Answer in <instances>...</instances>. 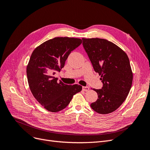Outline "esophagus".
Wrapping results in <instances>:
<instances>
[{
	"instance_id": "34e87169",
	"label": "esophagus",
	"mask_w": 150,
	"mask_h": 150,
	"mask_svg": "<svg viewBox=\"0 0 150 150\" xmlns=\"http://www.w3.org/2000/svg\"><path fill=\"white\" fill-rule=\"evenodd\" d=\"M89 87H88V86H83V90L84 91H88L89 90Z\"/></svg>"
}]
</instances>
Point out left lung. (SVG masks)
<instances>
[{"instance_id":"1","label":"left lung","mask_w":150,"mask_h":150,"mask_svg":"<svg viewBox=\"0 0 150 150\" xmlns=\"http://www.w3.org/2000/svg\"><path fill=\"white\" fill-rule=\"evenodd\" d=\"M83 46L94 70L101 76L103 87L93 89L96 101L91 104L99 114L116 110L128 96L133 82V73L127 54L116 44L99 38H83Z\"/></svg>"}]
</instances>
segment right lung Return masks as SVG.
Instances as JSON below:
<instances>
[{
    "instance_id": "obj_1",
    "label": "right lung",
    "mask_w": 150,
    "mask_h": 150,
    "mask_svg": "<svg viewBox=\"0 0 150 150\" xmlns=\"http://www.w3.org/2000/svg\"><path fill=\"white\" fill-rule=\"evenodd\" d=\"M81 42L78 38H55L40 44L31 54L27 67L29 88L36 100L49 111L62 110L73 95L82 90L80 85L58 82L54 77L64 67L70 53Z\"/></svg>"
}]
</instances>
